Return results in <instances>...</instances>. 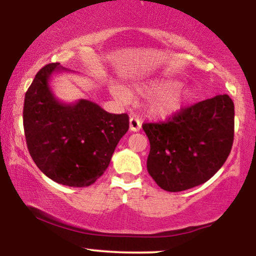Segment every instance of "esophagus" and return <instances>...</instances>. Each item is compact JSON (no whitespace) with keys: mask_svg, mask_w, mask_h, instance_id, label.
<instances>
[{"mask_svg":"<svg viewBox=\"0 0 256 256\" xmlns=\"http://www.w3.org/2000/svg\"><path fill=\"white\" fill-rule=\"evenodd\" d=\"M142 128V122L140 119L136 118V116H131L130 118V130L132 132H137L140 130Z\"/></svg>","mask_w":256,"mask_h":256,"instance_id":"obj_1","label":"esophagus"}]
</instances>
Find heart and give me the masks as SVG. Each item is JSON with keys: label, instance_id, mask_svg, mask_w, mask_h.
I'll list each match as a JSON object with an SVG mask.
<instances>
[{"label": "heart", "instance_id": "1", "mask_svg": "<svg viewBox=\"0 0 256 256\" xmlns=\"http://www.w3.org/2000/svg\"><path fill=\"white\" fill-rule=\"evenodd\" d=\"M132 89L140 95H152L146 108L152 116L158 118H166L178 113L198 95V88L196 85H183L178 79L148 80L134 85ZM110 90L114 98L122 104H128L131 101L130 91L122 85L113 84Z\"/></svg>", "mask_w": 256, "mask_h": 256}]
</instances>
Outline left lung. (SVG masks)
<instances>
[{
	"instance_id": "1",
	"label": "left lung",
	"mask_w": 256,
	"mask_h": 256,
	"mask_svg": "<svg viewBox=\"0 0 256 256\" xmlns=\"http://www.w3.org/2000/svg\"><path fill=\"white\" fill-rule=\"evenodd\" d=\"M234 128V106L228 95L183 108L167 122L143 124L150 143L149 174L171 192L206 183L230 154Z\"/></svg>"
}]
</instances>
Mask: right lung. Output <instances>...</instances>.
Instances as JSON below:
<instances>
[{"label": "right lung", "mask_w": 256, "mask_h": 256, "mask_svg": "<svg viewBox=\"0 0 256 256\" xmlns=\"http://www.w3.org/2000/svg\"><path fill=\"white\" fill-rule=\"evenodd\" d=\"M60 64L40 70L25 94L24 131L32 160L58 184L85 188L95 183L110 162L116 146L128 130V114H112L80 98L64 104L49 85Z\"/></svg>", "instance_id": "add662e5"}]
</instances>
